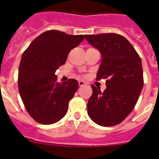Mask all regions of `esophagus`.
I'll use <instances>...</instances> for the list:
<instances>
[{"instance_id":"1","label":"esophagus","mask_w":159,"mask_h":159,"mask_svg":"<svg viewBox=\"0 0 159 159\" xmlns=\"http://www.w3.org/2000/svg\"><path fill=\"white\" fill-rule=\"evenodd\" d=\"M85 84H86V83L84 82V81H82V80L79 81V86H80V87H83V86H84V85H85Z\"/></svg>"}]
</instances>
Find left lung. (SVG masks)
Segmentation results:
<instances>
[{"instance_id": "obj_1", "label": "left lung", "mask_w": 159, "mask_h": 159, "mask_svg": "<svg viewBox=\"0 0 159 159\" xmlns=\"http://www.w3.org/2000/svg\"><path fill=\"white\" fill-rule=\"evenodd\" d=\"M88 43L99 51L102 61L96 79H106L107 88L101 92L92 85L88 114L102 127L123 122L133 111L143 87L142 60L134 47L121 35H86Z\"/></svg>"}]
</instances>
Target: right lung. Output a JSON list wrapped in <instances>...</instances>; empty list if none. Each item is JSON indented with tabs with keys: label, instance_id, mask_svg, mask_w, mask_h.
<instances>
[{
	"label": "right lung",
	"instance_id": "obj_1",
	"mask_svg": "<svg viewBox=\"0 0 159 159\" xmlns=\"http://www.w3.org/2000/svg\"><path fill=\"white\" fill-rule=\"evenodd\" d=\"M84 39L83 35L47 31L24 52L18 71V88L28 113L37 123L53 124L67 113L68 102L79 88L78 81L70 79L60 84L55 72L65 64L71 49Z\"/></svg>",
	"mask_w": 159,
	"mask_h": 159
}]
</instances>
